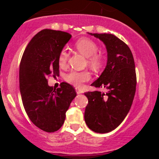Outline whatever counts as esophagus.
<instances>
[{
	"instance_id": "esophagus-1",
	"label": "esophagus",
	"mask_w": 159,
	"mask_h": 159,
	"mask_svg": "<svg viewBox=\"0 0 159 159\" xmlns=\"http://www.w3.org/2000/svg\"><path fill=\"white\" fill-rule=\"evenodd\" d=\"M75 90H76V92H77V94H80V93H82V90H81V89H80L78 88H76Z\"/></svg>"
}]
</instances>
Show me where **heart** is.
Returning <instances> with one entry per match:
<instances>
[{"instance_id": "heart-1", "label": "heart", "mask_w": 159, "mask_h": 159, "mask_svg": "<svg viewBox=\"0 0 159 159\" xmlns=\"http://www.w3.org/2000/svg\"><path fill=\"white\" fill-rule=\"evenodd\" d=\"M75 48L84 56L88 57V62L91 68L98 69L101 66L102 58L97 53L98 45L94 41L89 38H81L75 43ZM69 55L64 50L61 51L58 56V64L60 66L64 67L66 65ZM90 74L87 71H72L66 75L65 80L68 83L75 87H80L84 82L90 80Z\"/></svg>"}]
</instances>
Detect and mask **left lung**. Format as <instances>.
<instances>
[{
    "label": "left lung",
    "instance_id": "8db88e82",
    "mask_svg": "<svg viewBox=\"0 0 159 159\" xmlns=\"http://www.w3.org/2000/svg\"><path fill=\"white\" fill-rule=\"evenodd\" d=\"M89 34L105 44L108 56L105 69L91 85L106 88L107 92L84 93L88 99L84 121L93 132L107 133L122 122L131 108L136 90L135 66L131 50L117 37Z\"/></svg>",
    "mask_w": 159,
    "mask_h": 159
}]
</instances>
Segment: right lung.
Returning <instances> with one entry per match:
<instances>
[{"label": "right lung", "instance_id": "obj_1", "mask_svg": "<svg viewBox=\"0 0 159 159\" xmlns=\"http://www.w3.org/2000/svg\"><path fill=\"white\" fill-rule=\"evenodd\" d=\"M71 35L45 29L28 43L19 66V89L24 108L32 123L47 132L57 131L77 93L71 84L61 82L53 89L48 77L59 74L58 56Z\"/></svg>", "mask_w": 159, "mask_h": 159}]
</instances>
